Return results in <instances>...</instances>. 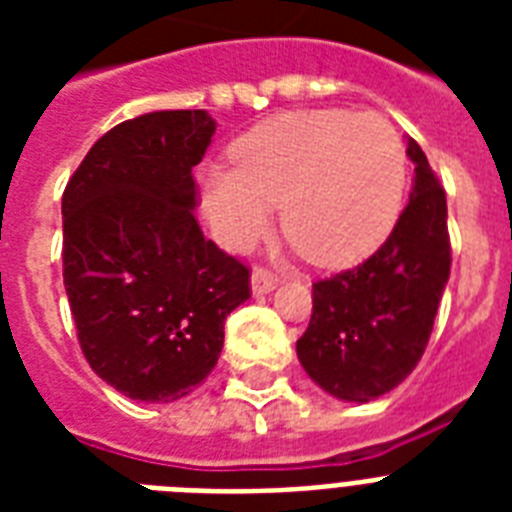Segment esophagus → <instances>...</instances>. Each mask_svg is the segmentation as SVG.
Listing matches in <instances>:
<instances>
[{"label":"esophagus","mask_w":512,"mask_h":512,"mask_svg":"<svg viewBox=\"0 0 512 512\" xmlns=\"http://www.w3.org/2000/svg\"><path fill=\"white\" fill-rule=\"evenodd\" d=\"M276 284H279V279H276L268 268H260V265H257L255 271H252V292H255V295H268V292L276 289Z\"/></svg>","instance_id":"34e87169"}]
</instances>
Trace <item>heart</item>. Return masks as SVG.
Segmentation results:
<instances>
[{
  "label": "heart",
  "mask_w": 512,
  "mask_h": 512,
  "mask_svg": "<svg viewBox=\"0 0 512 512\" xmlns=\"http://www.w3.org/2000/svg\"><path fill=\"white\" fill-rule=\"evenodd\" d=\"M233 167L204 175V209L228 247H247L281 204V231L321 268L364 260L393 231L406 188V151L380 114L345 108L265 119L231 148Z\"/></svg>",
  "instance_id": "obj_1"
}]
</instances>
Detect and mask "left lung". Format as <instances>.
<instances>
[{"label": "left lung", "instance_id": "obj_1", "mask_svg": "<svg viewBox=\"0 0 512 512\" xmlns=\"http://www.w3.org/2000/svg\"><path fill=\"white\" fill-rule=\"evenodd\" d=\"M414 185L398 223L372 257L313 284V313L297 358L342 401H374L404 382L425 353L444 295L452 244L446 193L409 140Z\"/></svg>", "mask_w": 512, "mask_h": 512}]
</instances>
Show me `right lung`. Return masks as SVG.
I'll use <instances>...</instances> for the list:
<instances>
[{
    "label": "right lung",
    "mask_w": 512,
    "mask_h": 512,
    "mask_svg": "<svg viewBox=\"0 0 512 512\" xmlns=\"http://www.w3.org/2000/svg\"><path fill=\"white\" fill-rule=\"evenodd\" d=\"M207 111L116 124L63 191V284L92 372L135 401H177L217 364L249 268L204 239L191 170Z\"/></svg>",
    "instance_id": "right-lung-1"
}]
</instances>
